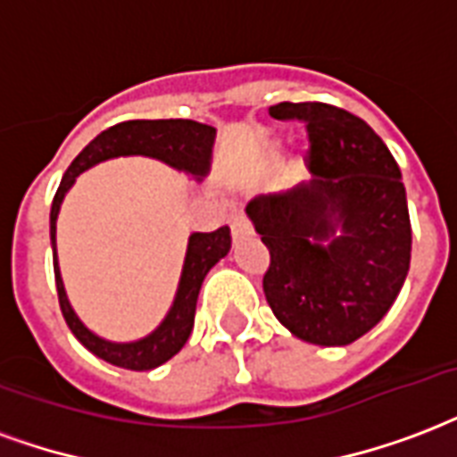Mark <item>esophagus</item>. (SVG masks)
<instances>
[{"label": "esophagus", "instance_id": "34e87169", "mask_svg": "<svg viewBox=\"0 0 457 457\" xmlns=\"http://www.w3.org/2000/svg\"><path fill=\"white\" fill-rule=\"evenodd\" d=\"M233 238H238V236H243V233H250L253 231V224H250V219L245 217V214H238V217H233Z\"/></svg>", "mask_w": 457, "mask_h": 457}]
</instances>
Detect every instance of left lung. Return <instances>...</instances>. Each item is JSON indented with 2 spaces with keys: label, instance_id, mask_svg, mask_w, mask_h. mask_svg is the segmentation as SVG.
<instances>
[{
  "label": "left lung",
  "instance_id": "obj_1",
  "mask_svg": "<svg viewBox=\"0 0 457 457\" xmlns=\"http://www.w3.org/2000/svg\"><path fill=\"white\" fill-rule=\"evenodd\" d=\"M307 123L310 180L245 207L269 250L264 295L300 341L348 345L384 320L410 269L412 228L401 169L360 116L324 102H281Z\"/></svg>",
  "mask_w": 457,
  "mask_h": 457
}]
</instances>
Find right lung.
Instances as JSON below:
<instances>
[{"label": "right lung", "instance_id": "obj_1", "mask_svg": "<svg viewBox=\"0 0 457 457\" xmlns=\"http://www.w3.org/2000/svg\"><path fill=\"white\" fill-rule=\"evenodd\" d=\"M214 137H217V130L212 126L190 121V119L123 121L102 130L100 136L85 145L83 152L71 162V166L63 173L62 183L56 188L54 203H52V212H49V238H52L59 307H62L63 320L73 331V336L93 355L102 357L104 362L123 367V370H133V372H145V370H154L159 364H164L166 360H171L186 345L190 331H193V324H195L197 295H200L204 277L231 250V228L221 226L212 233H193L188 238L179 291H176L173 305L166 312L164 321L140 341L114 343L100 338L85 327L83 321L78 320V314L73 312L69 298H66L62 271H59V262H56V217L62 210L63 197L71 190V186L76 183V176H80L85 169L107 162V159L130 157V154L159 159V162L179 169V171L190 173L193 179L203 180L210 171Z\"/></svg>", "mask_w": 457, "mask_h": 457}]
</instances>
